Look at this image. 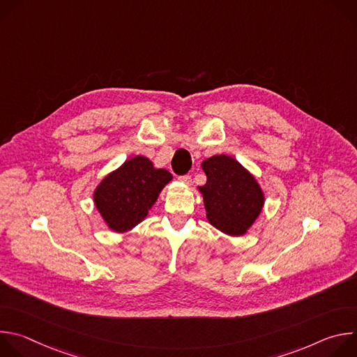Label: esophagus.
Segmentation results:
<instances>
[{"mask_svg": "<svg viewBox=\"0 0 357 357\" xmlns=\"http://www.w3.org/2000/svg\"><path fill=\"white\" fill-rule=\"evenodd\" d=\"M179 181L183 182L185 185H192V178H190V175H183V176L179 178Z\"/></svg>", "mask_w": 357, "mask_h": 357, "instance_id": "obj_1", "label": "esophagus"}]
</instances>
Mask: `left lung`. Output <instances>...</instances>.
<instances>
[{"label":"left lung","instance_id":"1","mask_svg":"<svg viewBox=\"0 0 357 357\" xmlns=\"http://www.w3.org/2000/svg\"><path fill=\"white\" fill-rule=\"evenodd\" d=\"M206 183L197 186L208 222L229 236H244L264 208L259 181L233 157L220 154L202 162Z\"/></svg>","mask_w":357,"mask_h":357}]
</instances>
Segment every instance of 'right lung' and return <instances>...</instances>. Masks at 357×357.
<instances>
[{
  "instance_id": "right-lung-1",
  "label": "right lung",
  "mask_w": 357,
  "mask_h": 357,
  "mask_svg": "<svg viewBox=\"0 0 357 357\" xmlns=\"http://www.w3.org/2000/svg\"><path fill=\"white\" fill-rule=\"evenodd\" d=\"M171 181V172L135 155L100 181L93 192L94 206L112 231H128L148 216Z\"/></svg>"
}]
</instances>
